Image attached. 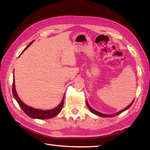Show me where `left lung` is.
<instances>
[{
    "instance_id": "left-lung-1",
    "label": "left lung",
    "mask_w": 150,
    "mask_h": 150,
    "mask_svg": "<svg viewBox=\"0 0 150 150\" xmlns=\"http://www.w3.org/2000/svg\"><path fill=\"white\" fill-rule=\"evenodd\" d=\"M134 99H133V100L132 101V102L131 103H130L129 105L127 107H126L125 108H124V109H122V110L119 111V112H116V113H114V114H103V113L99 112H98V111H97V110H94V109H93V108L92 107H91L90 105H89V103H88L87 100H86V105H87V107H88L89 110H90V112H92L93 114H96V115L98 116H100V117H104V118H111V117H114V116H118V115H119L120 114H121V113H122L123 112H124V111H125V110H128L129 108L131 107V105H133V102H134Z\"/></svg>"
}]
</instances>
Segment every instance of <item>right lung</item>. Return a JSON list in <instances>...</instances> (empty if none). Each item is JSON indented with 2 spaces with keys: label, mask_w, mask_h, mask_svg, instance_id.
<instances>
[{
  "label": "right lung",
  "mask_w": 150,
  "mask_h": 150,
  "mask_svg": "<svg viewBox=\"0 0 150 150\" xmlns=\"http://www.w3.org/2000/svg\"><path fill=\"white\" fill-rule=\"evenodd\" d=\"M34 40L32 41L26 47L25 49L23 50L21 54L23 52L25 51V50L27 49L29 46H30L31 44L33 43ZM14 74V73H13ZM12 92H13V96L14 99H16L17 102L18 103L20 107L21 108V109L24 111V112L27 114V115L30 117L31 118L33 119H40V120H45V119H49L52 118L53 117H55L57 116L58 114L60 112V111L62 109L63 105H64V96L63 97V99L60 103L58 105L57 107H55L52 109H49V110H42V109H38V108H32L30 106H28L26 105L24 102L22 101L21 99L19 98V97L17 95V93L16 90V85H15V79H14V75L13 78V86H12Z\"/></svg>",
  "instance_id": "1"
}]
</instances>
